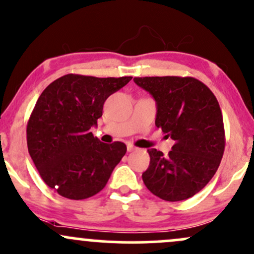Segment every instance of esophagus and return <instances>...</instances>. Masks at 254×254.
<instances>
[{
	"mask_svg": "<svg viewBox=\"0 0 254 254\" xmlns=\"http://www.w3.org/2000/svg\"><path fill=\"white\" fill-rule=\"evenodd\" d=\"M127 151H132V150H135V149H136V147H135V145L131 144V143H127Z\"/></svg>",
	"mask_w": 254,
	"mask_h": 254,
	"instance_id": "esophagus-1",
	"label": "esophagus"
}]
</instances>
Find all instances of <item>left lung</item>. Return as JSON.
I'll return each instance as SVG.
<instances>
[{"mask_svg":"<svg viewBox=\"0 0 254 254\" xmlns=\"http://www.w3.org/2000/svg\"><path fill=\"white\" fill-rule=\"evenodd\" d=\"M156 103L155 125L174 141L167 156L148 149L150 164L142 174L151 193L168 202L198 193L216 173L224 151L220 105L212 92L193 77H135Z\"/></svg>","mask_w":254,"mask_h":254,"instance_id":"obj_1","label":"left lung"}]
</instances>
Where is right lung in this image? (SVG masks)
I'll return each mask as SVG.
<instances>
[{"mask_svg":"<svg viewBox=\"0 0 254 254\" xmlns=\"http://www.w3.org/2000/svg\"><path fill=\"white\" fill-rule=\"evenodd\" d=\"M68 74L49 84L27 124L28 153L49 188L69 199L97 194L127 153L93 136L106 99L131 80Z\"/></svg>","mask_w":254,"mask_h":254,"instance_id":"right-lung-1","label":"right lung"}]
</instances>
